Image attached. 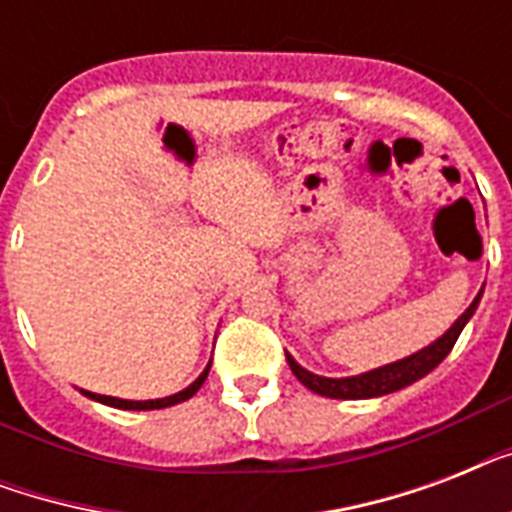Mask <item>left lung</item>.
<instances>
[{
  "mask_svg": "<svg viewBox=\"0 0 512 512\" xmlns=\"http://www.w3.org/2000/svg\"><path fill=\"white\" fill-rule=\"evenodd\" d=\"M481 292H484V289H481ZM481 292H478L476 300L470 303L468 311L462 313L460 319L449 327L446 335L438 337V340L433 342V345H428V348H422L420 353H414V356L409 358H401L396 364H385L380 366V369H372V372L358 374V377H340V380H332V377H319V374L308 372V369H303V366L297 364L295 358L287 353L289 369L295 372V377L303 382L305 388L327 398H374L406 388V385H412V382H417L428 372H433V369L449 356V350L454 348V342L460 337L462 327L468 324V319L478 308Z\"/></svg>",
  "mask_w": 512,
  "mask_h": 512,
  "instance_id": "8db88e82",
  "label": "left lung"
}]
</instances>
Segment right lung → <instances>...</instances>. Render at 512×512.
Returning <instances> with one entry per match:
<instances>
[{"label":"right lung","mask_w":512,"mask_h":512,"mask_svg":"<svg viewBox=\"0 0 512 512\" xmlns=\"http://www.w3.org/2000/svg\"><path fill=\"white\" fill-rule=\"evenodd\" d=\"M209 374V366L204 369V372L199 374V380L193 382V385H188L185 390H180V393H175V396H167V398H156V401H122V398H111V396H100V393H87L84 390V396L95 398V401H100V404H108V406H116V409H164V406H172V404H180V401H188V398L196 393V390L204 385V380H207Z\"/></svg>","instance_id":"right-lung-1"}]
</instances>
